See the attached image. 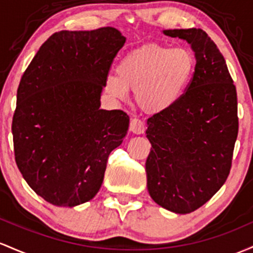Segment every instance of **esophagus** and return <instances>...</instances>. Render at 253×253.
<instances>
[{
    "instance_id": "1",
    "label": "esophagus",
    "mask_w": 253,
    "mask_h": 253,
    "mask_svg": "<svg viewBox=\"0 0 253 253\" xmlns=\"http://www.w3.org/2000/svg\"><path fill=\"white\" fill-rule=\"evenodd\" d=\"M130 130H131L134 134H143L144 130H146V124L143 121H141L140 118H132L130 121Z\"/></svg>"
}]
</instances>
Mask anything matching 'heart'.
<instances>
[{
    "label": "heart",
    "instance_id": "1",
    "mask_svg": "<svg viewBox=\"0 0 253 253\" xmlns=\"http://www.w3.org/2000/svg\"><path fill=\"white\" fill-rule=\"evenodd\" d=\"M196 69L195 55L185 47L149 42L129 51L116 68L117 76L106 79V92L124 99L135 90L143 111L159 113L177 104L188 89Z\"/></svg>",
    "mask_w": 253,
    "mask_h": 253
}]
</instances>
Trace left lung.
Returning <instances> with one entry per match:
<instances>
[{"label":"left lung","mask_w":253,"mask_h":253,"mask_svg":"<svg viewBox=\"0 0 253 253\" xmlns=\"http://www.w3.org/2000/svg\"><path fill=\"white\" fill-rule=\"evenodd\" d=\"M164 33L191 44L196 69L179 101L147 121V186L159 206L189 214L216 194L231 171L239 130L237 89L222 53L203 30Z\"/></svg>","instance_id":"left-lung-1"}]
</instances>
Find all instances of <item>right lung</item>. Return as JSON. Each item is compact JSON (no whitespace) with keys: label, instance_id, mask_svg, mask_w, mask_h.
Masks as SVG:
<instances>
[{"label":"right lung","instance_id":"1","mask_svg":"<svg viewBox=\"0 0 253 253\" xmlns=\"http://www.w3.org/2000/svg\"><path fill=\"white\" fill-rule=\"evenodd\" d=\"M126 38L113 27L53 33L20 80L12 122L15 163L37 195L58 207L92 200L107 159L129 127L122 110H100Z\"/></svg>","mask_w":253,"mask_h":253}]
</instances>
